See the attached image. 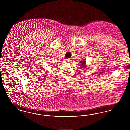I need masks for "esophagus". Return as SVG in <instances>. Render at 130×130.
Returning <instances> with one entry per match:
<instances>
[{
    "label": "esophagus",
    "mask_w": 130,
    "mask_h": 130,
    "mask_svg": "<svg viewBox=\"0 0 130 130\" xmlns=\"http://www.w3.org/2000/svg\"><path fill=\"white\" fill-rule=\"evenodd\" d=\"M70 59H68H68H65V62H70Z\"/></svg>",
    "instance_id": "1"
}]
</instances>
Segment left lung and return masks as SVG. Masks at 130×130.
Masks as SVG:
<instances>
[{"mask_svg":"<svg viewBox=\"0 0 130 130\" xmlns=\"http://www.w3.org/2000/svg\"><path fill=\"white\" fill-rule=\"evenodd\" d=\"M80 65L81 66V68H84L85 67V63H86V61L84 60H82L81 61H80Z\"/></svg>","mask_w":130,"mask_h":130,"instance_id":"obj_1","label":"left lung"}]
</instances>
